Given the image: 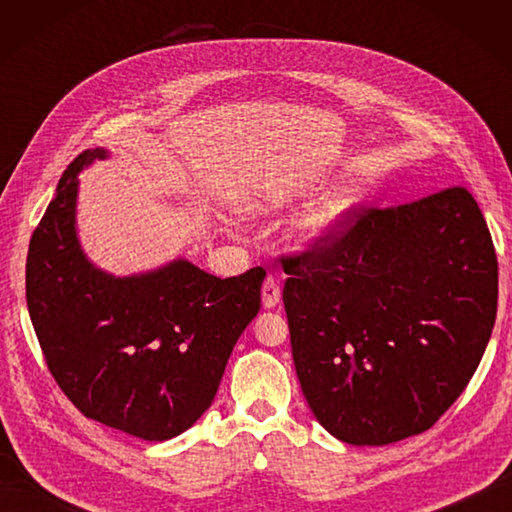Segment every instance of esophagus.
Instances as JSON below:
<instances>
[{
  "label": "esophagus",
  "mask_w": 512,
  "mask_h": 512,
  "mask_svg": "<svg viewBox=\"0 0 512 512\" xmlns=\"http://www.w3.org/2000/svg\"><path fill=\"white\" fill-rule=\"evenodd\" d=\"M279 297H281V290H279V284L277 279L273 275H268L264 279V286H262V301L266 308H275L279 303Z\"/></svg>",
  "instance_id": "1"
}]
</instances>
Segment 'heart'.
I'll list each match as a JSON object with an SVG mask.
<instances>
[{"mask_svg":"<svg viewBox=\"0 0 512 512\" xmlns=\"http://www.w3.org/2000/svg\"><path fill=\"white\" fill-rule=\"evenodd\" d=\"M352 206H354V198L350 191L339 189V191L325 193L323 198L314 204L306 215H303L301 220L303 239H308V242H317V239L332 235L336 228L347 220Z\"/></svg>","mask_w":512,"mask_h":512,"instance_id":"b5f03b06","label":"heart"}]
</instances>
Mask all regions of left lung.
Here are the masks:
<instances>
[{
	"label": "left lung",
	"instance_id": "1",
	"mask_svg": "<svg viewBox=\"0 0 512 512\" xmlns=\"http://www.w3.org/2000/svg\"><path fill=\"white\" fill-rule=\"evenodd\" d=\"M281 266L292 361L334 438L418 436L469 385L495 325L497 255L464 187L352 209Z\"/></svg>",
	"mask_w": 512,
	"mask_h": 512
}]
</instances>
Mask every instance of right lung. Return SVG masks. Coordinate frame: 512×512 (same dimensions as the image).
<instances>
[{"instance_id": "right-lung-1", "label": "right lung", "mask_w": 512, "mask_h": 512, "mask_svg": "<svg viewBox=\"0 0 512 512\" xmlns=\"http://www.w3.org/2000/svg\"><path fill=\"white\" fill-rule=\"evenodd\" d=\"M105 156L70 162L32 233L28 312L52 378L85 418L162 442L211 407L266 270L220 279L187 259L132 277L94 268L76 239V173Z\"/></svg>"}]
</instances>
